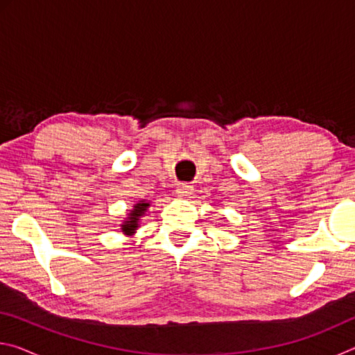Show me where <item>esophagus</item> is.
<instances>
[{"instance_id":"1","label":"esophagus","mask_w":355,"mask_h":355,"mask_svg":"<svg viewBox=\"0 0 355 355\" xmlns=\"http://www.w3.org/2000/svg\"><path fill=\"white\" fill-rule=\"evenodd\" d=\"M192 191H194V188H192L191 184H178L175 189L178 197H189L192 194Z\"/></svg>"}]
</instances>
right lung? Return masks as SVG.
<instances>
[{"instance_id":"obj_1","label":"right lung","mask_w":355,"mask_h":355,"mask_svg":"<svg viewBox=\"0 0 355 355\" xmlns=\"http://www.w3.org/2000/svg\"><path fill=\"white\" fill-rule=\"evenodd\" d=\"M150 207V202L146 200H139L135 203L133 208L130 209V213L127 214V218L123 219L122 224H120V228H122V233L127 236H133L137 228H139L141 219L146 216V211Z\"/></svg>"}]
</instances>
